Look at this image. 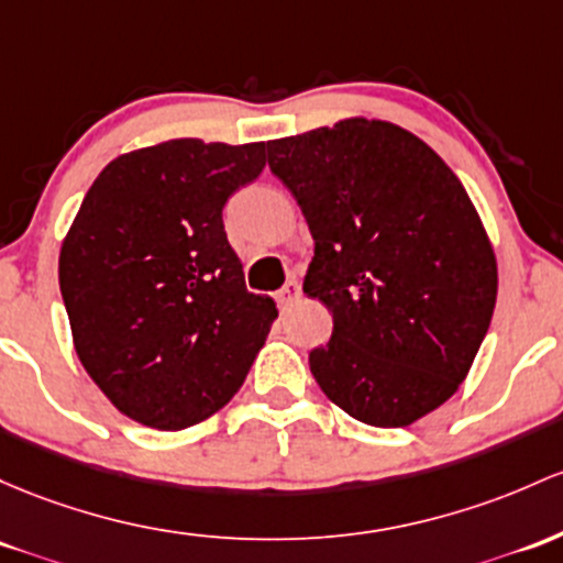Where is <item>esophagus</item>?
<instances>
[{"mask_svg": "<svg viewBox=\"0 0 563 563\" xmlns=\"http://www.w3.org/2000/svg\"><path fill=\"white\" fill-rule=\"evenodd\" d=\"M299 294H301L299 283H296V280H286V286H283L280 291L275 294V299H277V305H280V307H288V305H291V301L299 299Z\"/></svg>", "mask_w": 563, "mask_h": 563, "instance_id": "1", "label": "esophagus"}]
</instances>
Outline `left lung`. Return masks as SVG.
I'll list each match as a JSON object with an SVG mask.
<instances>
[{
  "label": "left lung",
  "mask_w": 563,
  "mask_h": 563,
  "mask_svg": "<svg viewBox=\"0 0 563 563\" xmlns=\"http://www.w3.org/2000/svg\"><path fill=\"white\" fill-rule=\"evenodd\" d=\"M310 224L305 294L333 318L310 368L339 409L406 428L449 400L489 331L497 262L471 197L424 141L376 120L269 141Z\"/></svg>",
  "instance_id": "obj_1"
}]
</instances>
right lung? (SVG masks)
Segmentation results:
<instances>
[{
    "mask_svg": "<svg viewBox=\"0 0 563 563\" xmlns=\"http://www.w3.org/2000/svg\"><path fill=\"white\" fill-rule=\"evenodd\" d=\"M264 170V144L178 139L111 159L58 262L85 372L122 413L181 430L219 411L262 350L275 301L245 288L227 200Z\"/></svg>",
    "mask_w": 563,
    "mask_h": 563,
    "instance_id": "right-lung-1",
    "label": "right lung"
}]
</instances>
